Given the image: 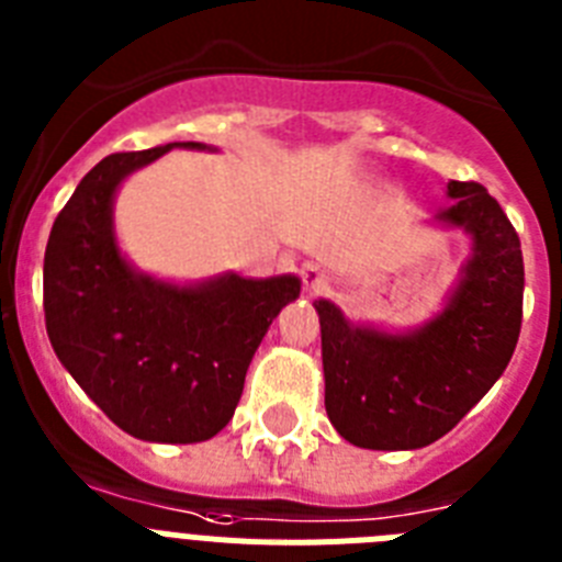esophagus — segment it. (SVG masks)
Masks as SVG:
<instances>
[{
    "instance_id": "esophagus-1",
    "label": "esophagus",
    "mask_w": 562,
    "mask_h": 562,
    "mask_svg": "<svg viewBox=\"0 0 562 562\" xmlns=\"http://www.w3.org/2000/svg\"><path fill=\"white\" fill-rule=\"evenodd\" d=\"M301 276H304V290L310 292V295H317V292H324L326 272L321 270V267H317V265H306Z\"/></svg>"
}]
</instances>
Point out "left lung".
<instances>
[{
	"instance_id": "left-lung-1",
	"label": "left lung",
	"mask_w": 562,
	"mask_h": 562,
	"mask_svg": "<svg viewBox=\"0 0 562 562\" xmlns=\"http://www.w3.org/2000/svg\"><path fill=\"white\" fill-rule=\"evenodd\" d=\"M436 225L470 236V256L441 310L416 329L357 324L331 301L321 317L326 414L366 450H416L453 430L513 360L524 315L520 238L479 182H448Z\"/></svg>"
}]
</instances>
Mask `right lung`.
<instances>
[{
	"instance_id": "1",
	"label": "right lung",
	"mask_w": 562,
	"mask_h": 562,
	"mask_svg": "<svg viewBox=\"0 0 562 562\" xmlns=\"http://www.w3.org/2000/svg\"><path fill=\"white\" fill-rule=\"evenodd\" d=\"M168 143L109 154L78 182L44 252V321L72 380L121 430L143 441L193 445L233 419L258 342L301 295V278L236 272L177 284L143 272L114 233V196Z\"/></svg>"
}]
</instances>
